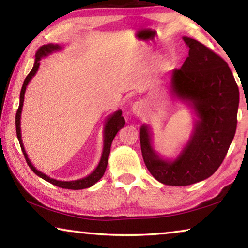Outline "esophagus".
<instances>
[{
    "mask_svg": "<svg viewBox=\"0 0 248 248\" xmlns=\"http://www.w3.org/2000/svg\"><path fill=\"white\" fill-rule=\"evenodd\" d=\"M144 109H145V104L142 102V100H139V102H136L133 104L132 110L137 116H141L143 114Z\"/></svg>",
    "mask_w": 248,
    "mask_h": 248,
    "instance_id": "1",
    "label": "esophagus"
}]
</instances>
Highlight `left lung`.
Wrapping results in <instances>:
<instances>
[{
    "label": "left lung",
    "instance_id": "1",
    "mask_svg": "<svg viewBox=\"0 0 248 248\" xmlns=\"http://www.w3.org/2000/svg\"><path fill=\"white\" fill-rule=\"evenodd\" d=\"M189 53L171 74L173 95L195 109L198 120L190 140L175 161L158 156L151 145L146 125L140 129L145 166L159 183L188 186L219 169L236 131L240 92L229 65L219 54L189 37H184Z\"/></svg>",
    "mask_w": 248,
    "mask_h": 248
}]
</instances>
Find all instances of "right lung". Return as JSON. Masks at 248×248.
Instances as JSON below:
<instances>
[{
  "label": "right lung",
  "mask_w": 248,
  "mask_h": 248,
  "mask_svg": "<svg viewBox=\"0 0 248 248\" xmlns=\"http://www.w3.org/2000/svg\"><path fill=\"white\" fill-rule=\"evenodd\" d=\"M61 47L58 45H52V44H48V45H44L43 47H40L38 49V51L36 52V59H35V64H33V68L31 69V72L28 73V75L25 78L24 84L22 86V91H20V96H19V106L17 109V112H16V117H15V124H16V133H17V138L20 144V148H22L23 154L25 156V159H26L28 166L31 167V170L35 173L36 175H38L39 177H41L45 180H47L50 184L54 185V186H58L60 188H64V189H73V190H78V189H84V188H89L91 186H93L94 184H96L98 180L103 177V175L106 170L107 167V163H108V157H109V153H110V146H111V142L114 140V138L116 137L117 132L124 127L125 121L123 116V111L118 110L112 114L111 116L108 117V119L106 120V125H105V130H104V149H103V154H102V158H100V162L98 166L96 167L95 170L93 173L90 174L86 177H84L82 179H78V180H72V182H61V180H57L53 178H50L49 176H47L44 173H41L37 169L33 167V165L29 161V158L26 154V151L24 149L23 142H22V134H20V114H22V108H23V104H24V95H25V91H26V86L28 85V83L31 79L32 78L33 75L36 74L37 71H38L39 68V61L43 57L48 56L49 53H51L52 51H57V50H60Z\"/></svg>",
  "instance_id": "right-lung-1"
}]
</instances>
